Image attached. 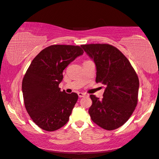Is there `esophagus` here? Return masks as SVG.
<instances>
[{
  "instance_id": "34e87169",
  "label": "esophagus",
  "mask_w": 159,
  "mask_h": 159,
  "mask_svg": "<svg viewBox=\"0 0 159 159\" xmlns=\"http://www.w3.org/2000/svg\"><path fill=\"white\" fill-rule=\"evenodd\" d=\"M78 97H80V98H81V97H84L86 96V94H85V93H82V92H78Z\"/></svg>"
}]
</instances>
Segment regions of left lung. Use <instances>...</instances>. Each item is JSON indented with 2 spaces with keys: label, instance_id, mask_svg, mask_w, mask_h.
Instances as JSON below:
<instances>
[{
  "label": "left lung",
  "instance_id": "obj_1",
  "mask_svg": "<svg viewBox=\"0 0 159 159\" xmlns=\"http://www.w3.org/2000/svg\"><path fill=\"white\" fill-rule=\"evenodd\" d=\"M81 47L96 65V82L105 86L102 99L90 95L91 118L106 130L119 128L137 106L139 86L137 73L128 59L113 46L97 43Z\"/></svg>",
  "mask_w": 159,
  "mask_h": 159
}]
</instances>
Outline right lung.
Here are the masks:
<instances>
[{
    "mask_svg": "<svg viewBox=\"0 0 159 159\" xmlns=\"http://www.w3.org/2000/svg\"><path fill=\"white\" fill-rule=\"evenodd\" d=\"M78 46L52 45L33 59L22 80V94L27 113L45 131L57 130L68 121L78 96L61 92L62 72L83 54Z\"/></svg>",
    "mask_w": 159,
    "mask_h": 159,
    "instance_id": "add662e5",
    "label": "right lung"
}]
</instances>
